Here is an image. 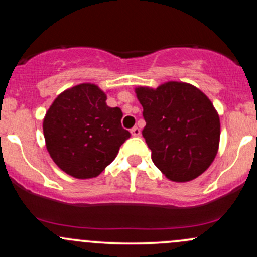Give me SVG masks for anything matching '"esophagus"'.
<instances>
[{
	"label": "esophagus",
	"instance_id": "34e87169",
	"mask_svg": "<svg viewBox=\"0 0 257 257\" xmlns=\"http://www.w3.org/2000/svg\"><path fill=\"white\" fill-rule=\"evenodd\" d=\"M131 133H132V136L139 137L141 136V129H139L138 126H133V128L131 129Z\"/></svg>",
	"mask_w": 257,
	"mask_h": 257
}]
</instances>
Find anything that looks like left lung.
I'll list each match as a JSON object with an SVG mask.
<instances>
[{
  "mask_svg": "<svg viewBox=\"0 0 257 257\" xmlns=\"http://www.w3.org/2000/svg\"><path fill=\"white\" fill-rule=\"evenodd\" d=\"M142 132L155 167L173 181L198 178L215 159L220 119L210 99L194 85L168 82L157 89L139 87Z\"/></svg>",
  "mask_w": 257,
  "mask_h": 257,
  "instance_id": "1",
  "label": "left lung"
}]
</instances>
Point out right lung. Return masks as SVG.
Returning <instances> with one entry per match:
<instances>
[{"mask_svg":"<svg viewBox=\"0 0 257 257\" xmlns=\"http://www.w3.org/2000/svg\"><path fill=\"white\" fill-rule=\"evenodd\" d=\"M97 85L83 83L64 90L43 120L47 150L67 174L78 179L99 175L131 137L121 126L120 108L108 107Z\"/></svg>","mask_w":257,"mask_h":257,"instance_id":"1","label":"right lung"}]
</instances>
